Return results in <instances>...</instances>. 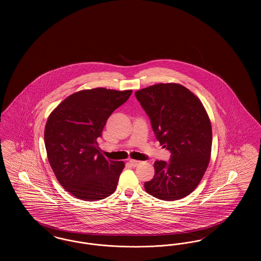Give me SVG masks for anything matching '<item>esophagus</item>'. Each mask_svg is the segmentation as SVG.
I'll return each instance as SVG.
<instances>
[{
	"instance_id": "obj_1",
	"label": "esophagus",
	"mask_w": 261,
	"mask_h": 261,
	"mask_svg": "<svg viewBox=\"0 0 261 261\" xmlns=\"http://www.w3.org/2000/svg\"><path fill=\"white\" fill-rule=\"evenodd\" d=\"M129 163L132 165V166H138L140 163H141V162H139V161H135V160H130L129 161Z\"/></svg>"
}]
</instances>
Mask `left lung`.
Here are the masks:
<instances>
[{"instance_id": "left-lung-1", "label": "left lung", "mask_w": 261, "mask_h": 261, "mask_svg": "<svg viewBox=\"0 0 261 261\" xmlns=\"http://www.w3.org/2000/svg\"><path fill=\"white\" fill-rule=\"evenodd\" d=\"M169 162H154L147 193L162 200L185 198L199 185L211 160V120L201 101L176 83L155 84L135 93Z\"/></svg>"}]
</instances>
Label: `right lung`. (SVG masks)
<instances>
[{
    "label": "right lung",
    "mask_w": 261,
    "mask_h": 261,
    "mask_svg": "<svg viewBox=\"0 0 261 261\" xmlns=\"http://www.w3.org/2000/svg\"><path fill=\"white\" fill-rule=\"evenodd\" d=\"M131 94L132 90H82L50 113L44 133L48 160L60 184L77 199L95 201L114 193L124 162L108 161L97 139Z\"/></svg>",
    "instance_id": "obj_1"
}]
</instances>
